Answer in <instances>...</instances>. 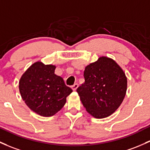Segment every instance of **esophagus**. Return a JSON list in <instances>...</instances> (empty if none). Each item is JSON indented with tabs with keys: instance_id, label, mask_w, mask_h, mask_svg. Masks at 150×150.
<instances>
[{
	"instance_id": "esophagus-1",
	"label": "esophagus",
	"mask_w": 150,
	"mask_h": 150,
	"mask_svg": "<svg viewBox=\"0 0 150 150\" xmlns=\"http://www.w3.org/2000/svg\"><path fill=\"white\" fill-rule=\"evenodd\" d=\"M78 88V84H77V83L74 84V85L72 86V90H74V91H75V90H77V88Z\"/></svg>"
}]
</instances>
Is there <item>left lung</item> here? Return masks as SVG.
<instances>
[{
	"mask_svg": "<svg viewBox=\"0 0 150 150\" xmlns=\"http://www.w3.org/2000/svg\"><path fill=\"white\" fill-rule=\"evenodd\" d=\"M85 83L77 89L87 112L97 119L108 117L118 109L125 97L127 80L113 59L102 56L85 67Z\"/></svg>",
	"mask_w": 150,
	"mask_h": 150,
	"instance_id": "1",
	"label": "left lung"
}]
</instances>
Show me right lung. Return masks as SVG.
I'll list each match as a JSON object with an SVG mask.
<instances>
[{"mask_svg":"<svg viewBox=\"0 0 150 150\" xmlns=\"http://www.w3.org/2000/svg\"><path fill=\"white\" fill-rule=\"evenodd\" d=\"M56 66L37 61L21 76L19 91L27 106L42 117H51L63 108L72 89L55 75Z\"/></svg>","mask_w":150,"mask_h":150,"instance_id":"obj_1","label":"right lung"}]
</instances>
